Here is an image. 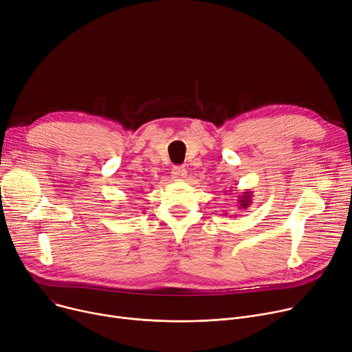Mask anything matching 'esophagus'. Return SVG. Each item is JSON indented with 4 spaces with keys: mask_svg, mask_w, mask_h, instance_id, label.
<instances>
[{
    "mask_svg": "<svg viewBox=\"0 0 352 352\" xmlns=\"http://www.w3.org/2000/svg\"><path fill=\"white\" fill-rule=\"evenodd\" d=\"M186 177H188V170H186L182 166H175L172 169V179L176 180V182H182L184 180Z\"/></svg>",
    "mask_w": 352,
    "mask_h": 352,
    "instance_id": "1",
    "label": "esophagus"
}]
</instances>
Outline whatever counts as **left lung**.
Returning <instances> with one entry per match:
<instances>
[{"mask_svg": "<svg viewBox=\"0 0 352 352\" xmlns=\"http://www.w3.org/2000/svg\"><path fill=\"white\" fill-rule=\"evenodd\" d=\"M227 192V190H226ZM232 192V190H230ZM230 195V193H229ZM239 199H237V204L236 206H239V209L241 210V209H247V208H250V204L253 203L252 200H253V192L252 190H244L240 196H237ZM227 214V213H226Z\"/></svg>", "mask_w": 352, "mask_h": 352, "instance_id": "1", "label": "left lung"}]
</instances>
